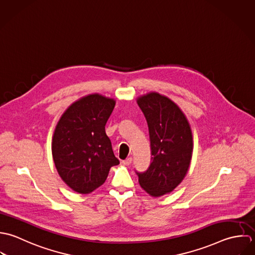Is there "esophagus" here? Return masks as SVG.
Returning a JSON list of instances; mask_svg holds the SVG:
<instances>
[{"label":"esophagus","instance_id":"obj_1","mask_svg":"<svg viewBox=\"0 0 255 255\" xmlns=\"http://www.w3.org/2000/svg\"><path fill=\"white\" fill-rule=\"evenodd\" d=\"M131 162H132V157H128V158L122 160V163L124 165H129V164H131Z\"/></svg>","mask_w":255,"mask_h":255}]
</instances>
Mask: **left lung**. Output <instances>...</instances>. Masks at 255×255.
<instances>
[{
    "instance_id": "left-lung-1",
    "label": "left lung",
    "mask_w": 255,
    "mask_h": 255,
    "mask_svg": "<svg viewBox=\"0 0 255 255\" xmlns=\"http://www.w3.org/2000/svg\"><path fill=\"white\" fill-rule=\"evenodd\" d=\"M150 134L151 164L136 171L141 187L153 197L171 192L186 175L193 151L190 125L168 98L150 93L138 98Z\"/></svg>"
}]
</instances>
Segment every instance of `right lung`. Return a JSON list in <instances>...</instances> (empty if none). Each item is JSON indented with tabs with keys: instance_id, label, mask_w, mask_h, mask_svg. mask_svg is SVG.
<instances>
[{
	"instance_id": "1",
	"label": "right lung",
	"mask_w": 255,
	"mask_h": 255,
	"mask_svg": "<svg viewBox=\"0 0 255 255\" xmlns=\"http://www.w3.org/2000/svg\"><path fill=\"white\" fill-rule=\"evenodd\" d=\"M114 106L112 99L90 95L71 104L57 123L52 139L54 163L76 192H93L104 183L110 167L119 164L105 133Z\"/></svg>"
}]
</instances>
